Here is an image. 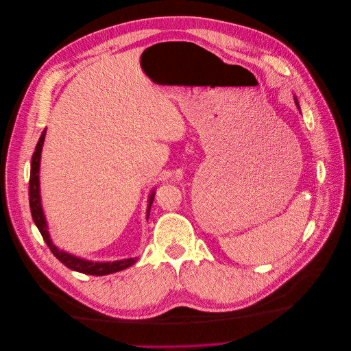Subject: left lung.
Masks as SVG:
<instances>
[{
    "instance_id": "1",
    "label": "left lung",
    "mask_w": 351,
    "mask_h": 351,
    "mask_svg": "<svg viewBox=\"0 0 351 351\" xmlns=\"http://www.w3.org/2000/svg\"><path fill=\"white\" fill-rule=\"evenodd\" d=\"M295 101H296V105H298V108H299V102H298V99L295 97Z\"/></svg>"
}]
</instances>
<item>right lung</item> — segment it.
Listing matches in <instances>:
<instances>
[{
    "instance_id": "1",
    "label": "right lung",
    "mask_w": 351,
    "mask_h": 351,
    "mask_svg": "<svg viewBox=\"0 0 351 351\" xmlns=\"http://www.w3.org/2000/svg\"><path fill=\"white\" fill-rule=\"evenodd\" d=\"M45 136H46V130L42 132L35 152L32 155L31 177H29V206H31L32 219H34L38 230L40 231L45 242L50 247L51 252L56 256V259H59L69 269L84 273V274H90V276H105V274L116 273V271H120V270H124V269L132 266L138 261V258H128V259H121V261H114V262H93V261H86V259L74 256L69 252L59 250L55 245H52V241L49 235V230H47L46 217H45L43 209H42L40 189H39V167H40V156H42V147L45 143ZM154 196H155V193L152 191L150 199H149L147 219L150 216L151 204L154 200Z\"/></svg>"
}]
</instances>
